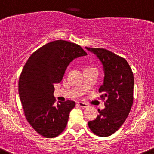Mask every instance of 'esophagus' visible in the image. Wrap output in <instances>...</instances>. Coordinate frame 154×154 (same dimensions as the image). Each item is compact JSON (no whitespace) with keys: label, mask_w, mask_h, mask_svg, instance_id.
Segmentation results:
<instances>
[{"label":"esophagus","mask_w":154,"mask_h":154,"mask_svg":"<svg viewBox=\"0 0 154 154\" xmlns=\"http://www.w3.org/2000/svg\"><path fill=\"white\" fill-rule=\"evenodd\" d=\"M77 104H78V105L80 106V107H83V108H86V107H88V104H86V103H84V102H81V101H80V102L77 103Z\"/></svg>","instance_id":"esophagus-1"}]
</instances>
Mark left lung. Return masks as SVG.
<instances>
[{
    "instance_id": "8db88e82",
    "label": "left lung",
    "mask_w": 154,
    "mask_h": 154,
    "mask_svg": "<svg viewBox=\"0 0 154 154\" xmlns=\"http://www.w3.org/2000/svg\"><path fill=\"white\" fill-rule=\"evenodd\" d=\"M96 56L104 71L103 84L99 92L107 98L105 107L98 110L96 119L88 123L95 135L107 137L117 132L123 124L130 112L133 102L134 77L127 61L102 48L86 47Z\"/></svg>"
}]
</instances>
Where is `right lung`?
I'll use <instances>...</instances> for the list:
<instances>
[{
	"label": "right lung",
	"instance_id": "obj_1",
	"mask_svg": "<svg viewBox=\"0 0 154 154\" xmlns=\"http://www.w3.org/2000/svg\"><path fill=\"white\" fill-rule=\"evenodd\" d=\"M79 45L59 40L41 47L29 57L19 80V95L25 117L33 129L46 138L62 133L74 101L55 104V83L62 81L69 64L86 56Z\"/></svg>",
	"mask_w": 154,
	"mask_h": 154
}]
</instances>
